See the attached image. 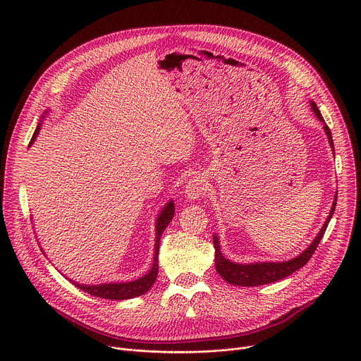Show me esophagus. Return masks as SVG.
Returning a JSON list of instances; mask_svg holds the SVG:
<instances>
[{"mask_svg":"<svg viewBox=\"0 0 361 361\" xmlns=\"http://www.w3.org/2000/svg\"><path fill=\"white\" fill-rule=\"evenodd\" d=\"M207 194V183L202 177H194L192 180L188 181V184L185 185V197L190 201H195L200 200L201 197H204Z\"/></svg>","mask_w":361,"mask_h":361,"instance_id":"1","label":"esophagus"}]
</instances>
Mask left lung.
Masks as SVG:
<instances>
[{
	"mask_svg": "<svg viewBox=\"0 0 361 361\" xmlns=\"http://www.w3.org/2000/svg\"><path fill=\"white\" fill-rule=\"evenodd\" d=\"M310 107H312V111L314 113V116L319 118V121L323 123V130H324V133L329 138V144H330V147L334 152L331 131L327 127L324 118L322 117V113H320V110H319V107H317L314 101H310ZM336 202H337V192L334 195L333 205H331L330 213L327 216V220L324 221L319 234L314 237V240L310 244H308V247L302 252H300L298 255L294 257V259H290V260H284V262H254V263L231 262V260L227 259V257L223 255L221 245H220V237L216 233L213 235L214 248H216V255H214L216 271L227 283H230L233 286H241V287H254V286H262V284H270V283H274V281H279V280H283V279L288 277L290 274L295 273L298 269L304 267L307 264V262L312 259L314 250L317 248L320 240L324 235V231L329 226L330 219L334 214Z\"/></svg>",
	"mask_w": 361,
	"mask_h": 361,
	"instance_id": "obj_1",
	"label": "left lung"
}]
</instances>
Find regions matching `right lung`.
<instances>
[{
  "mask_svg": "<svg viewBox=\"0 0 361 361\" xmlns=\"http://www.w3.org/2000/svg\"><path fill=\"white\" fill-rule=\"evenodd\" d=\"M49 110H45V113L42 114L39 123L37 124V128L32 134V138L30 141L31 147L34 144V141L37 140L39 130L42 127V121L47 118ZM174 201L169 200V202H166V205L163 207V210L159 213L157 220H156V244H154V257H152V264L151 269L141 277L131 280V281H117V283H99V284H81L78 281H74L68 277V281H71L75 287H78L80 290L85 291L87 294H91L94 297H99V298H107V300H128V298H134L138 295L145 294L154 284L159 274V248H160V238L163 231L167 228V226L170 224V221L174 217Z\"/></svg>",
  "mask_w": 361,
  "mask_h": 361,
  "instance_id": "1",
  "label": "right lung"
}]
</instances>
